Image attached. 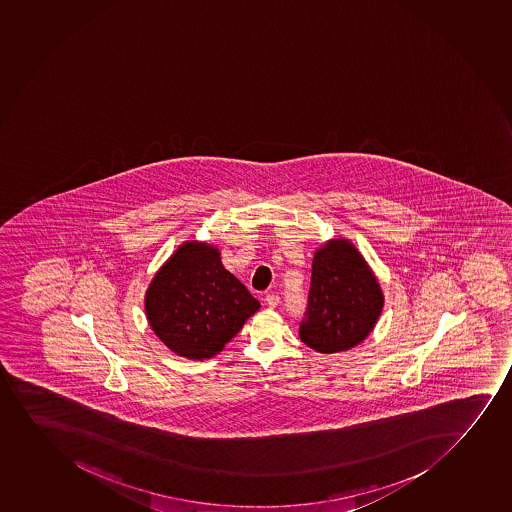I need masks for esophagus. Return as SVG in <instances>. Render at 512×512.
Masks as SVG:
<instances>
[{
    "instance_id": "34e87169",
    "label": "esophagus",
    "mask_w": 512,
    "mask_h": 512,
    "mask_svg": "<svg viewBox=\"0 0 512 512\" xmlns=\"http://www.w3.org/2000/svg\"><path fill=\"white\" fill-rule=\"evenodd\" d=\"M279 301H281V297H279V294H275V292H270V294L265 296V303H267L269 308H275V306L279 304Z\"/></svg>"
}]
</instances>
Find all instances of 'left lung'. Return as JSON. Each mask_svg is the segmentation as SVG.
Returning a JSON list of instances; mask_svg holds the SVG:
<instances>
[{
    "instance_id": "obj_1",
    "label": "left lung",
    "mask_w": 512,
    "mask_h": 512,
    "mask_svg": "<svg viewBox=\"0 0 512 512\" xmlns=\"http://www.w3.org/2000/svg\"><path fill=\"white\" fill-rule=\"evenodd\" d=\"M384 294L350 240L335 238L316 250L301 341L319 353L345 352L374 330Z\"/></svg>"
}]
</instances>
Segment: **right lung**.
Returning <instances> with one entry per match:
<instances>
[{
  "label": "right lung",
  "instance_id": "add662e5",
  "mask_svg": "<svg viewBox=\"0 0 512 512\" xmlns=\"http://www.w3.org/2000/svg\"><path fill=\"white\" fill-rule=\"evenodd\" d=\"M260 303L221 264L220 250L182 243L150 282L145 313L165 347L189 360L220 353Z\"/></svg>",
  "mask_w": 512,
  "mask_h": 512
}]
</instances>
